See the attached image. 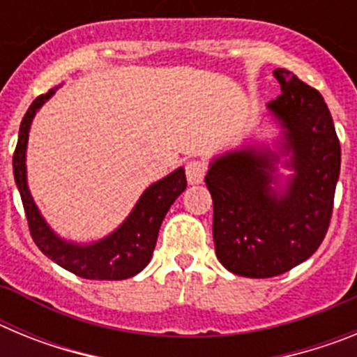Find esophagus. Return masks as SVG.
<instances>
[{
    "instance_id": "1",
    "label": "esophagus",
    "mask_w": 357,
    "mask_h": 357,
    "mask_svg": "<svg viewBox=\"0 0 357 357\" xmlns=\"http://www.w3.org/2000/svg\"><path fill=\"white\" fill-rule=\"evenodd\" d=\"M207 166L206 162H202V160H189L185 164V176H188L189 184H200L204 181V176H206Z\"/></svg>"
}]
</instances>
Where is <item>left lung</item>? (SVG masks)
<instances>
[{"instance_id": "obj_1", "label": "left lung", "mask_w": 357, "mask_h": 357, "mask_svg": "<svg viewBox=\"0 0 357 357\" xmlns=\"http://www.w3.org/2000/svg\"><path fill=\"white\" fill-rule=\"evenodd\" d=\"M282 94L268 109L282 128L275 150L243 146L211 160L206 175L214 206L213 238L220 263L241 277L268 279L309 259L333 214L342 150L331 112L317 89L275 69ZM280 156L294 169L275 185Z\"/></svg>"}]
</instances>
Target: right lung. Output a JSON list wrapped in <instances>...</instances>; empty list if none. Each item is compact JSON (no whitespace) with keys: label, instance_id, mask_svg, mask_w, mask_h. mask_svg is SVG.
<instances>
[{"label":"right lung","instance_id":"1","mask_svg":"<svg viewBox=\"0 0 357 357\" xmlns=\"http://www.w3.org/2000/svg\"><path fill=\"white\" fill-rule=\"evenodd\" d=\"M56 89L59 87L37 96L26 110L19 128L17 146L12 162L15 184L23 200L31 238L46 257L84 279L123 280L137 275L150 263L164 216L188 185L184 168L175 169L168 176H164L162 181L146 188L127 220L107 238L89 245H80L59 238L37 209L26 182L28 132L37 110L48 102Z\"/></svg>","mask_w":357,"mask_h":357}]
</instances>
